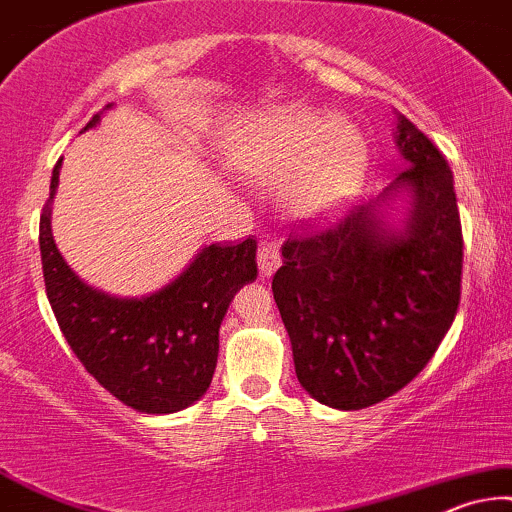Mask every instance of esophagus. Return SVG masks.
I'll list each match as a JSON object with an SVG mask.
<instances>
[{
    "label": "esophagus",
    "mask_w": 512,
    "mask_h": 512,
    "mask_svg": "<svg viewBox=\"0 0 512 512\" xmlns=\"http://www.w3.org/2000/svg\"><path fill=\"white\" fill-rule=\"evenodd\" d=\"M281 264V252L274 243H262L257 248V267H260L262 276H271Z\"/></svg>",
    "instance_id": "1"
}]
</instances>
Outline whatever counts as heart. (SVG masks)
Wrapping results in <instances>:
<instances>
[{"instance_id":"heart-1","label":"heart","mask_w":512,"mask_h":512,"mask_svg":"<svg viewBox=\"0 0 512 512\" xmlns=\"http://www.w3.org/2000/svg\"><path fill=\"white\" fill-rule=\"evenodd\" d=\"M368 148L352 122L304 106L278 108L257 120L234 155L241 177L278 186V200L297 222H321L357 193Z\"/></svg>"}]
</instances>
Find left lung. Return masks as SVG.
Masks as SVG:
<instances>
[{
  "instance_id": "1",
  "label": "left lung",
  "mask_w": 512,
  "mask_h": 512,
  "mask_svg": "<svg viewBox=\"0 0 512 512\" xmlns=\"http://www.w3.org/2000/svg\"><path fill=\"white\" fill-rule=\"evenodd\" d=\"M394 141L406 170L333 229L288 238L271 281L297 380L340 411L366 409L409 385L437 352L461 302L454 174L401 113ZM401 195L407 215L394 230L382 212Z\"/></svg>"
}]
</instances>
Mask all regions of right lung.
<instances>
[{"mask_svg": "<svg viewBox=\"0 0 512 512\" xmlns=\"http://www.w3.org/2000/svg\"><path fill=\"white\" fill-rule=\"evenodd\" d=\"M99 118L101 113L84 129ZM61 163L63 158L51 174L40 217L44 286L58 326L82 366L122 404L141 413L184 411L212 383L226 309L238 290L257 278L255 238L208 245L155 293H101L68 267L51 234V200Z\"/></svg>", "mask_w": 512, "mask_h": 512, "instance_id": "right-lung-1", "label": "right lung"}]
</instances>
